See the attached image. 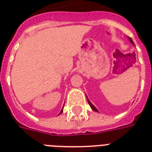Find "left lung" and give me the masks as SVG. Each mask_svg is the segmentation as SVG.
Returning <instances> with one entry per match:
<instances>
[{
	"mask_svg": "<svg viewBox=\"0 0 152 152\" xmlns=\"http://www.w3.org/2000/svg\"><path fill=\"white\" fill-rule=\"evenodd\" d=\"M129 41L131 42V43H132V44H133V45H134V43H133V42H132V39H131V38H129ZM87 99H88V103H89V105H90L91 108L92 109V110H94V111H95V112H99V111H98V110H97V109H96V107H95V106H94V105H93V104L91 103V102H90V100L88 99V97H87Z\"/></svg>",
	"mask_w": 152,
	"mask_h": 152,
	"instance_id": "1",
	"label": "left lung"
}]
</instances>
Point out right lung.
<instances>
[{
    "label": "right lung",
    "instance_id": "1",
    "mask_svg": "<svg viewBox=\"0 0 152 152\" xmlns=\"http://www.w3.org/2000/svg\"><path fill=\"white\" fill-rule=\"evenodd\" d=\"M63 107H64V106H63ZM62 112H63V108L61 109V112H60V113H59V114H61V113Z\"/></svg>",
    "mask_w": 152,
    "mask_h": 152
}]
</instances>
